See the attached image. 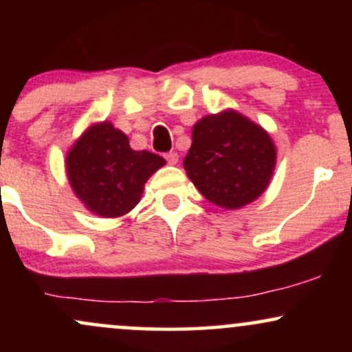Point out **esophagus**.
<instances>
[{
	"mask_svg": "<svg viewBox=\"0 0 352 352\" xmlns=\"http://www.w3.org/2000/svg\"><path fill=\"white\" fill-rule=\"evenodd\" d=\"M164 157H165V160H167V162L170 165H175L177 162H179V153H177V152H167Z\"/></svg>",
	"mask_w": 352,
	"mask_h": 352,
	"instance_id": "esophagus-1",
	"label": "esophagus"
}]
</instances>
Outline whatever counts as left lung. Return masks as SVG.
Wrapping results in <instances>:
<instances>
[{"label":"left lung","mask_w":352,"mask_h":352,"mask_svg":"<svg viewBox=\"0 0 352 352\" xmlns=\"http://www.w3.org/2000/svg\"><path fill=\"white\" fill-rule=\"evenodd\" d=\"M274 162L276 151L263 129L227 111L193 125L184 167L205 199L218 207L240 208L263 193Z\"/></svg>","instance_id":"left-lung-1"}]
</instances>
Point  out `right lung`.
I'll list each match as a JSON object with an SVG mask.
<instances>
[{
    "instance_id": "add662e5",
    "label": "right lung",
    "mask_w": 352,
    "mask_h": 352,
    "mask_svg": "<svg viewBox=\"0 0 352 352\" xmlns=\"http://www.w3.org/2000/svg\"><path fill=\"white\" fill-rule=\"evenodd\" d=\"M165 160L132 151L127 135L102 122L84 132L67 153L66 170L76 195L100 217H120L139 204L144 184Z\"/></svg>"
}]
</instances>
